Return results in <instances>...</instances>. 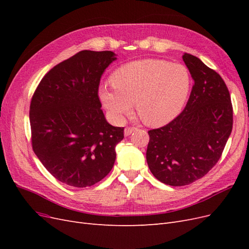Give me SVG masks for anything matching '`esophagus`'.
<instances>
[{
  "instance_id": "obj_1",
  "label": "esophagus",
  "mask_w": 249,
  "mask_h": 249,
  "mask_svg": "<svg viewBox=\"0 0 249 249\" xmlns=\"http://www.w3.org/2000/svg\"><path fill=\"white\" fill-rule=\"evenodd\" d=\"M136 130H137L136 127H134V126H126L124 129V136H130V135Z\"/></svg>"
}]
</instances>
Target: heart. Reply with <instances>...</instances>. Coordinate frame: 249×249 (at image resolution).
<instances>
[{
	"label": "heart",
	"mask_w": 249,
	"mask_h": 249,
	"mask_svg": "<svg viewBox=\"0 0 249 249\" xmlns=\"http://www.w3.org/2000/svg\"><path fill=\"white\" fill-rule=\"evenodd\" d=\"M111 83L100 87L99 96L113 119L122 122L135 105L142 122L155 127L178 116L191 90L187 67L160 59L126 63L112 73Z\"/></svg>",
	"instance_id": "b5f03b06"
}]
</instances>
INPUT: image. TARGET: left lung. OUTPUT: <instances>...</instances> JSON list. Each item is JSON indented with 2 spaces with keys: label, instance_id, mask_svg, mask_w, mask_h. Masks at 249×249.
I'll use <instances>...</instances> for the list:
<instances>
[{
  "label": "left lung",
  "instance_id": "8db88e82",
  "mask_svg": "<svg viewBox=\"0 0 249 249\" xmlns=\"http://www.w3.org/2000/svg\"><path fill=\"white\" fill-rule=\"evenodd\" d=\"M183 60L194 80L186 107L166 125L148 131L149 170L169 186L205 177L220 159L232 129L231 95L219 73L187 53Z\"/></svg>",
  "mask_w": 249,
  "mask_h": 249
}]
</instances>
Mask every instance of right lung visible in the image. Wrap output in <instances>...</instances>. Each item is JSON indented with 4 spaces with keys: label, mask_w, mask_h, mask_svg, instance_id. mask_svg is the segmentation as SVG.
<instances>
[{
    "label": "right lung",
    "mask_w": 249,
    "mask_h": 249,
    "mask_svg": "<svg viewBox=\"0 0 249 249\" xmlns=\"http://www.w3.org/2000/svg\"><path fill=\"white\" fill-rule=\"evenodd\" d=\"M116 60L111 51H81L42 78L30 105L32 147L60 182L84 188L111 171L124 127L111 125L101 109L99 85Z\"/></svg>",
    "instance_id": "obj_1"
}]
</instances>
